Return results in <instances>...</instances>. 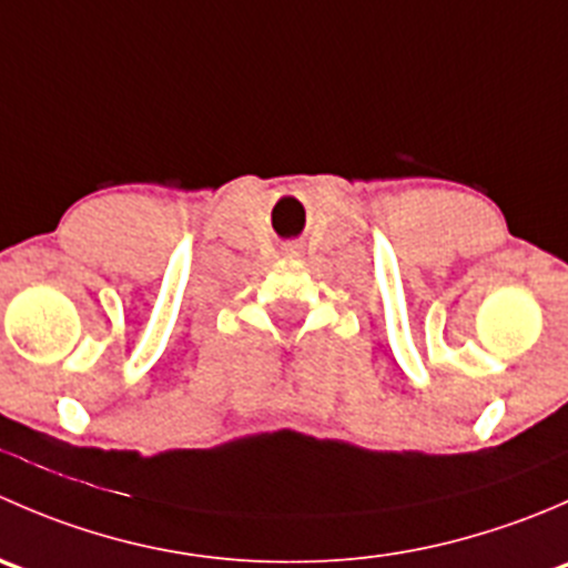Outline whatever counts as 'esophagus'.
<instances>
[{
	"mask_svg": "<svg viewBox=\"0 0 568 568\" xmlns=\"http://www.w3.org/2000/svg\"><path fill=\"white\" fill-rule=\"evenodd\" d=\"M285 255H302V244H285Z\"/></svg>",
	"mask_w": 568,
	"mask_h": 568,
	"instance_id": "esophagus-1",
	"label": "esophagus"
}]
</instances>
